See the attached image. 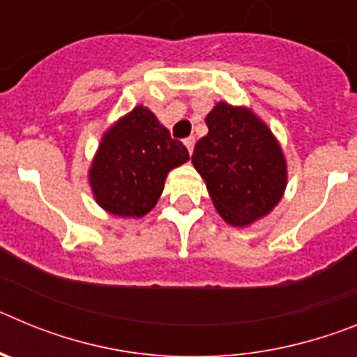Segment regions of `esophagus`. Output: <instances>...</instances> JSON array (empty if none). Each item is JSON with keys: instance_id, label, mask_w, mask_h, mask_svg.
<instances>
[{"instance_id": "34e87169", "label": "esophagus", "mask_w": 357, "mask_h": 357, "mask_svg": "<svg viewBox=\"0 0 357 357\" xmlns=\"http://www.w3.org/2000/svg\"><path fill=\"white\" fill-rule=\"evenodd\" d=\"M184 144H185V148H188L189 155H191V153H193V148H195V137H188V139H184Z\"/></svg>"}]
</instances>
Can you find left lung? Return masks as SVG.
I'll list each match as a JSON object with an SVG mask.
<instances>
[{
	"label": "left lung",
	"instance_id": "8db88e82",
	"mask_svg": "<svg viewBox=\"0 0 357 357\" xmlns=\"http://www.w3.org/2000/svg\"><path fill=\"white\" fill-rule=\"evenodd\" d=\"M209 134L193 151L218 213L230 225H248L279 204L286 160L270 128L250 110L218 103L206 118Z\"/></svg>",
	"mask_w": 357,
	"mask_h": 357
}]
</instances>
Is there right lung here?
I'll use <instances>...</instances> for the list:
<instances>
[{
    "instance_id": "obj_1",
    "label": "right lung",
    "mask_w": 357,
    "mask_h": 357,
    "mask_svg": "<svg viewBox=\"0 0 357 357\" xmlns=\"http://www.w3.org/2000/svg\"><path fill=\"white\" fill-rule=\"evenodd\" d=\"M189 160L188 148L144 107H135L103 135L89 172L96 202L116 216H144L155 206L169 169Z\"/></svg>"
}]
</instances>
